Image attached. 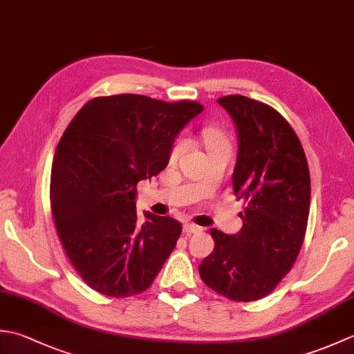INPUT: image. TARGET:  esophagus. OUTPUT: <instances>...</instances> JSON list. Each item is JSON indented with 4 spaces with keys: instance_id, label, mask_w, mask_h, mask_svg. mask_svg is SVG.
<instances>
[{
    "instance_id": "esophagus-1",
    "label": "esophagus",
    "mask_w": 354,
    "mask_h": 354,
    "mask_svg": "<svg viewBox=\"0 0 354 354\" xmlns=\"http://www.w3.org/2000/svg\"><path fill=\"white\" fill-rule=\"evenodd\" d=\"M202 228L198 227V225H194L192 222H187L184 223V232L185 234H198V232H201Z\"/></svg>"
}]
</instances>
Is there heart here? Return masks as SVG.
<instances>
[{
  "mask_svg": "<svg viewBox=\"0 0 354 354\" xmlns=\"http://www.w3.org/2000/svg\"><path fill=\"white\" fill-rule=\"evenodd\" d=\"M202 137H204L208 152H213V150H217V149L230 147L228 137L225 135V132L217 129V127H205L204 132H202ZM187 146H189V141L185 138H179L175 145H173L169 155L170 164H175L179 158H181V155L187 150Z\"/></svg>",
  "mask_w": 354,
  "mask_h": 354,
  "instance_id": "1",
  "label": "heart"
}]
</instances>
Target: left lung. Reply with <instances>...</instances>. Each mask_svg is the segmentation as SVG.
Segmentation results:
<instances>
[{"label":"left lung","instance_id":"8db88e82","mask_svg":"<svg viewBox=\"0 0 354 354\" xmlns=\"http://www.w3.org/2000/svg\"><path fill=\"white\" fill-rule=\"evenodd\" d=\"M217 103L237 129L232 190L246 207L237 234L209 231L214 250L199 274L219 295L250 303L272 292L298 257L309 219L310 173L301 141L280 112L245 95Z\"/></svg>","mask_w":354,"mask_h":354}]
</instances>
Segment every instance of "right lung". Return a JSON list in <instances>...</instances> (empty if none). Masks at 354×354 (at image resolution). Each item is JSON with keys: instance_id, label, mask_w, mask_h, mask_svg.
I'll return each instance as SVG.
<instances>
[{"instance_id": "right-lung-1", "label": "right lung", "mask_w": 354, "mask_h": 354, "mask_svg": "<svg viewBox=\"0 0 354 354\" xmlns=\"http://www.w3.org/2000/svg\"><path fill=\"white\" fill-rule=\"evenodd\" d=\"M204 111L140 94L95 97L59 141L50 201L71 265L112 298L145 292L175 250L183 225L169 216L137 219V184L165 169L176 135Z\"/></svg>"}]
</instances>
